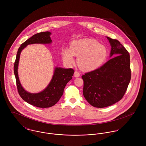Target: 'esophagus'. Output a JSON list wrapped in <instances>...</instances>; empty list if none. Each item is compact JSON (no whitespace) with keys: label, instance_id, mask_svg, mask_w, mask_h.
Here are the masks:
<instances>
[{"label":"esophagus","instance_id":"obj_1","mask_svg":"<svg viewBox=\"0 0 146 146\" xmlns=\"http://www.w3.org/2000/svg\"><path fill=\"white\" fill-rule=\"evenodd\" d=\"M80 74L78 71H75V72H74V76L75 77H79V76H80Z\"/></svg>","mask_w":146,"mask_h":146}]
</instances>
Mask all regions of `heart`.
I'll return each instance as SVG.
<instances>
[{
    "label": "heart",
    "instance_id": "1",
    "mask_svg": "<svg viewBox=\"0 0 146 146\" xmlns=\"http://www.w3.org/2000/svg\"><path fill=\"white\" fill-rule=\"evenodd\" d=\"M63 60L68 64L75 62L74 56H78L79 65L85 70H93L104 62L107 50L104 45L93 40L84 39L73 41L70 49H64L62 52Z\"/></svg>",
    "mask_w": 146,
    "mask_h": 146
}]
</instances>
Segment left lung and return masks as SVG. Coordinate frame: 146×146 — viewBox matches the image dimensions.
Listing matches in <instances>:
<instances>
[{
  "label": "left lung",
  "instance_id": "left-lung-1",
  "mask_svg": "<svg viewBox=\"0 0 146 146\" xmlns=\"http://www.w3.org/2000/svg\"><path fill=\"white\" fill-rule=\"evenodd\" d=\"M110 57L100 68L82 75L84 97L92 106L104 108L122 99L131 79L130 55L116 39L107 37Z\"/></svg>",
  "mask_w": 146,
  "mask_h": 146
}]
</instances>
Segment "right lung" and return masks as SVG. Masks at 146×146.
<instances>
[{
  "label": "right lung",
  "instance_id": "obj_1",
  "mask_svg": "<svg viewBox=\"0 0 146 146\" xmlns=\"http://www.w3.org/2000/svg\"><path fill=\"white\" fill-rule=\"evenodd\" d=\"M51 33L42 32L34 35L22 43L17 51L14 64V74L19 93L21 98L27 103L40 108H48L56 104L63 93L64 87L72 79L74 73L72 68H63L56 67L49 84L42 91L38 93H31L25 90L19 80L18 66L21 51L27 45L33 44H50L52 41L50 37Z\"/></svg>",
  "mask_w": 146,
  "mask_h": 146
}]
</instances>
